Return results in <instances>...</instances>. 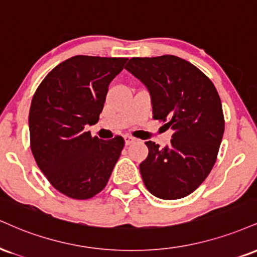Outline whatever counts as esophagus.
<instances>
[{
  "instance_id": "34e87169",
  "label": "esophagus",
  "mask_w": 257,
  "mask_h": 257,
  "mask_svg": "<svg viewBox=\"0 0 257 257\" xmlns=\"http://www.w3.org/2000/svg\"><path fill=\"white\" fill-rule=\"evenodd\" d=\"M134 141H135V139L132 138V137H129V135H125V137H124V142H125L126 146H129V145H132Z\"/></svg>"
}]
</instances>
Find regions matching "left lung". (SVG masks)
Instances as JSON below:
<instances>
[{"label":"left lung","instance_id":"obj_1","mask_svg":"<svg viewBox=\"0 0 257 257\" xmlns=\"http://www.w3.org/2000/svg\"><path fill=\"white\" fill-rule=\"evenodd\" d=\"M150 92L154 119L174 131L170 145L146 141L148 157L140 174L151 194L164 200L188 196L200 187L217 160L224 135L220 98L195 66L164 55L133 57L124 67Z\"/></svg>","mask_w":257,"mask_h":257}]
</instances>
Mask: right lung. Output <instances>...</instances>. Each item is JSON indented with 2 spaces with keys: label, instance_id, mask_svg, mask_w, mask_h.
Listing matches in <instances>:
<instances>
[{
  "label": "right lung",
  "instance_id": "right-lung-1",
  "mask_svg": "<svg viewBox=\"0 0 257 257\" xmlns=\"http://www.w3.org/2000/svg\"><path fill=\"white\" fill-rule=\"evenodd\" d=\"M128 58L74 56L55 67L30 107L31 150L60 193L91 199L104 189L124 147L122 137L101 140L86 132L98 122L110 82Z\"/></svg>",
  "mask_w": 257,
  "mask_h": 257
}]
</instances>
